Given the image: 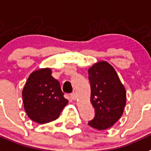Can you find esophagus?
I'll list each match as a JSON object with an SVG mask.
<instances>
[{
    "mask_svg": "<svg viewBox=\"0 0 151 151\" xmlns=\"http://www.w3.org/2000/svg\"><path fill=\"white\" fill-rule=\"evenodd\" d=\"M70 97L72 98V99H73V100H76V99H77V95L75 93H73L70 94Z\"/></svg>",
    "mask_w": 151,
    "mask_h": 151,
    "instance_id": "34e87169",
    "label": "esophagus"
}]
</instances>
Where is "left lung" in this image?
Listing matches in <instances>:
<instances>
[{"label":"left lung","mask_w":151,"mask_h":151,"mask_svg":"<svg viewBox=\"0 0 151 151\" xmlns=\"http://www.w3.org/2000/svg\"><path fill=\"white\" fill-rule=\"evenodd\" d=\"M90 81V103L95 108V117L90 127L104 130L113 127L122 116L127 103V92L111 65L99 61L88 70Z\"/></svg>","instance_id":"obj_1"}]
</instances>
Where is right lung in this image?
I'll return each instance as SVG.
<instances>
[{
	"instance_id": "obj_1",
	"label": "right lung",
	"mask_w": 151,
	"mask_h": 151,
	"mask_svg": "<svg viewBox=\"0 0 151 151\" xmlns=\"http://www.w3.org/2000/svg\"><path fill=\"white\" fill-rule=\"evenodd\" d=\"M50 68H39L30 74L22 90L24 108L32 121L45 124L58 119L68 100L63 96L60 83Z\"/></svg>"
}]
</instances>
